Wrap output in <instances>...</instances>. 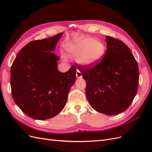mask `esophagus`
<instances>
[{
	"label": "esophagus",
	"mask_w": 152,
	"mask_h": 152,
	"mask_svg": "<svg viewBox=\"0 0 152 152\" xmlns=\"http://www.w3.org/2000/svg\"><path fill=\"white\" fill-rule=\"evenodd\" d=\"M76 77H77V78H78V79H80V78L82 77V73L80 71L77 70L76 72Z\"/></svg>",
	"instance_id": "esophagus-1"
}]
</instances>
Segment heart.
<instances>
[{
    "label": "heart",
    "instance_id": "b5f03b06",
    "mask_svg": "<svg viewBox=\"0 0 152 152\" xmlns=\"http://www.w3.org/2000/svg\"><path fill=\"white\" fill-rule=\"evenodd\" d=\"M65 48L70 56L77 58V63L85 66H93L102 60L106 53L104 44L92 37H82L69 41ZM63 61H67L66 55L61 53Z\"/></svg>",
    "mask_w": 152,
    "mask_h": 152
}]
</instances>
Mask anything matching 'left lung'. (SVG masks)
Listing matches in <instances>:
<instances>
[{"mask_svg": "<svg viewBox=\"0 0 152 152\" xmlns=\"http://www.w3.org/2000/svg\"><path fill=\"white\" fill-rule=\"evenodd\" d=\"M107 52L92 68L78 66L86 82L91 106L100 113L115 115L125 111L136 94L138 66L130 49L122 41L106 36Z\"/></svg>", "mask_w": 152, "mask_h": 152, "instance_id": "1", "label": "left lung"}]
</instances>
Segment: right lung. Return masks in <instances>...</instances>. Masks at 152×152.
<instances>
[{
  "mask_svg": "<svg viewBox=\"0 0 152 152\" xmlns=\"http://www.w3.org/2000/svg\"><path fill=\"white\" fill-rule=\"evenodd\" d=\"M60 33L31 41L23 48L11 69L12 95L22 112L36 120H46L61 112L76 80V67L58 70L59 58L53 51Z\"/></svg>",
  "mask_w": 152,
  "mask_h": 152,
  "instance_id": "1",
  "label": "right lung"
}]
</instances>
